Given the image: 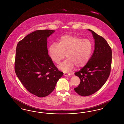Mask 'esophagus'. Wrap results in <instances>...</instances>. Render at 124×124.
<instances>
[{
	"label": "esophagus",
	"instance_id": "1",
	"mask_svg": "<svg viewBox=\"0 0 124 124\" xmlns=\"http://www.w3.org/2000/svg\"><path fill=\"white\" fill-rule=\"evenodd\" d=\"M70 74H69V73H64V76H70Z\"/></svg>",
	"mask_w": 124,
	"mask_h": 124
}]
</instances>
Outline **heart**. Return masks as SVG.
<instances>
[{"label": "heart", "instance_id": "heart-1", "mask_svg": "<svg viewBox=\"0 0 124 124\" xmlns=\"http://www.w3.org/2000/svg\"><path fill=\"white\" fill-rule=\"evenodd\" d=\"M93 48L92 42L71 34L62 36L58 43H53L48 51L52 60L58 64L66 54L67 58L58 67L64 72H68L76 66L77 67L85 66L91 57Z\"/></svg>", "mask_w": 124, "mask_h": 124}]
</instances>
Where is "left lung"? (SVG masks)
Returning a JSON list of instances; mask_svg holds the SVG:
<instances>
[{
  "instance_id": "left-lung-1",
  "label": "left lung",
  "mask_w": 124,
  "mask_h": 124,
  "mask_svg": "<svg viewBox=\"0 0 124 124\" xmlns=\"http://www.w3.org/2000/svg\"><path fill=\"white\" fill-rule=\"evenodd\" d=\"M88 30L95 39L94 50L85 66L75 73L81 82L74 90L82 96L91 95L99 90L109 76L111 68V47L105 39L93 31Z\"/></svg>"
}]
</instances>
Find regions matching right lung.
Masks as SVG:
<instances>
[{
	"label": "right lung",
	"mask_w": 124,
	"mask_h": 124,
	"mask_svg": "<svg viewBox=\"0 0 124 124\" xmlns=\"http://www.w3.org/2000/svg\"><path fill=\"white\" fill-rule=\"evenodd\" d=\"M54 31L36 30L19 41L16 46V74L29 92L39 97L50 94L63 75L48 55L47 39Z\"/></svg>",
	"instance_id": "add662e5"
}]
</instances>
